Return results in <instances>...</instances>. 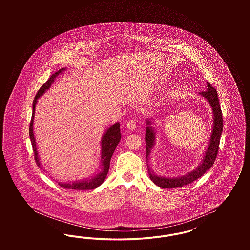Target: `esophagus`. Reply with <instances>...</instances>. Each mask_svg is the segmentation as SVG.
<instances>
[{
  "label": "esophagus",
  "instance_id": "34e87169",
  "mask_svg": "<svg viewBox=\"0 0 250 250\" xmlns=\"http://www.w3.org/2000/svg\"><path fill=\"white\" fill-rule=\"evenodd\" d=\"M126 126H127V128H128L129 130H134V129L136 128V126H137L136 121L134 119L129 120V121L127 122V124H126Z\"/></svg>",
  "mask_w": 250,
  "mask_h": 250
}]
</instances>
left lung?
<instances>
[{"label": "left lung", "instance_id": "obj_1", "mask_svg": "<svg viewBox=\"0 0 250 250\" xmlns=\"http://www.w3.org/2000/svg\"><path fill=\"white\" fill-rule=\"evenodd\" d=\"M201 95L208 100L210 103L211 107L213 109V115H214V127L212 131V135L210 138V142L208 144V148L206 149V152L204 153V156L202 158V163L200 166L194 170H192L189 173H188L185 176L176 177V178H166V177H160L155 175V172L151 170V168L148 167V171L150 179L155 183V185L162 188H182L184 186L189 185L195 180L200 178L202 176L210 167L214 165L215 158L217 156V152L219 149V143L220 138L223 130V116L221 107L219 105L218 97L216 90L210 84L207 83V90L201 92ZM148 126L146 127L145 131V143H146V157H148L154 145H155V132L154 128L151 126V122L147 121Z\"/></svg>", "mask_w": 250, "mask_h": 250}]
</instances>
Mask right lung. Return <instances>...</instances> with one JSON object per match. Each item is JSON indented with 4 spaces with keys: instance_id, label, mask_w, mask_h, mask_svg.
Instances as JSON below:
<instances>
[{
    "instance_id": "1",
    "label": "right lung",
    "mask_w": 250,
    "mask_h": 250,
    "mask_svg": "<svg viewBox=\"0 0 250 250\" xmlns=\"http://www.w3.org/2000/svg\"><path fill=\"white\" fill-rule=\"evenodd\" d=\"M64 70V68L60 69L59 71L55 72L54 74L51 75V77L48 79V81L41 86V88L38 90L36 97L34 99V104H33V113H32V119L30 123V127H29V135L31 139V143L33 146L34 150V155H35V160H36L37 166L41 167V163L39 161V156L37 154V149H36V139L34 136V117H35V112H36V105L37 102V99L43 95L48 88L51 86L56 77L61 74L62 72ZM121 140V132H120V124L116 123L113 125H111L104 134L102 140H101V171L93 178L88 179V180H82V181H76L72 183H59L60 186L65 189H75V190H90V189H95L98 188L106 179L107 171L109 168V162L111 159V156L113 155L118 143Z\"/></svg>"
}]
</instances>
